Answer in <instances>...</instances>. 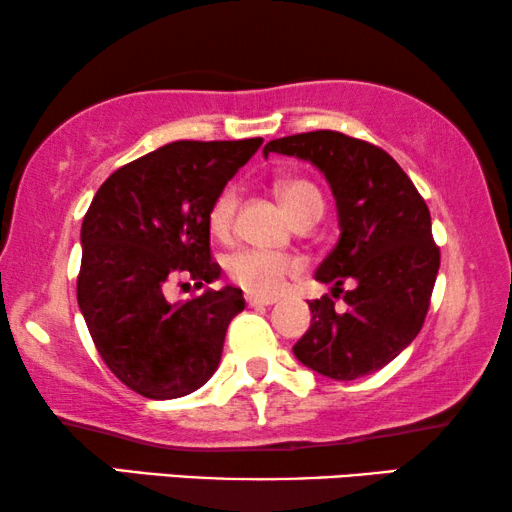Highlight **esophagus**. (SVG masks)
<instances>
[{
  "label": "esophagus",
  "mask_w": 512,
  "mask_h": 512,
  "mask_svg": "<svg viewBox=\"0 0 512 512\" xmlns=\"http://www.w3.org/2000/svg\"><path fill=\"white\" fill-rule=\"evenodd\" d=\"M244 300H247V305H272V303H277V298H268V296H254V293H247V296H244Z\"/></svg>",
  "instance_id": "34e87169"
}]
</instances>
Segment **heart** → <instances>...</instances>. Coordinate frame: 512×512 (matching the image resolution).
<instances>
[{
	"mask_svg": "<svg viewBox=\"0 0 512 512\" xmlns=\"http://www.w3.org/2000/svg\"><path fill=\"white\" fill-rule=\"evenodd\" d=\"M275 193L286 214L296 223L319 221L324 214V198L312 181L303 177H284L275 181ZM240 193L235 186H226L216 195L207 212V228L216 240H228L235 226V212ZM226 275L233 284L242 286L254 296H275L284 289L293 275H298L300 263L284 254H268L258 249H240L226 258Z\"/></svg>",
	"mask_w": 512,
	"mask_h": 512,
	"instance_id": "b5f03b06",
	"label": "heart"
}]
</instances>
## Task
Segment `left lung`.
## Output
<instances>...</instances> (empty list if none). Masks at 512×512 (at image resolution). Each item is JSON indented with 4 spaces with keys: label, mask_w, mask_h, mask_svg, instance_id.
<instances>
[{
    "label": "left lung",
    "mask_w": 512,
    "mask_h": 512,
    "mask_svg": "<svg viewBox=\"0 0 512 512\" xmlns=\"http://www.w3.org/2000/svg\"><path fill=\"white\" fill-rule=\"evenodd\" d=\"M270 151L324 172L342 230L314 275L333 284V296L312 300L310 331L293 354L331 380L375 373L417 338L429 312L440 268L429 207L401 165L366 139L314 130L272 139ZM340 295L345 311L334 307Z\"/></svg>",
    "instance_id": "obj_1"
}]
</instances>
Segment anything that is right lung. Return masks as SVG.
<instances>
[{
  "instance_id": "right-lung-1",
  "label": "right lung",
  "mask_w": 512,
  "mask_h": 512,
  "mask_svg": "<svg viewBox=\"0 0 512 512\" xmlns=\"http://www.w3.org/2000/svg\"><path fill=\"white\" fill-rule=\"evenodd\" d=\"M263 144L181 139L118 167L81 226L76 298L97 352L144 398L186 396L214 375L242 291L207 289L167 303L172 282L195 289L221 275L209 249L207 212Z\"/></svg>"
}]
</instances>
